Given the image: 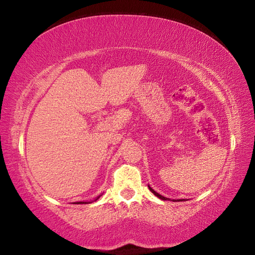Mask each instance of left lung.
Returning a JSON list of instances; mask_svg holds the SVG:
<instances>
[{
	"mask_svg": "<svg viewBox=\"0 0 255 255\" xmlns=\"http://www.w3.org/2000/svg\"><path fill=\"white\" fill-rule=\"evenodd\" d=\"M148 189L150 190V191H152V192L154 193V195H155V196H156L157 198H159V199H162V200H170V199H169V198H165V197H163V196H161V195H159V193H157L156 191H154V190H153L152 188H150V187H149V185H148Z\"/></svg>",
	"mask_w": 255,
	"mask_h": 255,
	"instance_id": "left-lung-1",
	"label": "left lung"
}]
</instances>
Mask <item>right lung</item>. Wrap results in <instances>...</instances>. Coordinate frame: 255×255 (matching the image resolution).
I'll return each mask as SVG.
<instances>
[{"instance_id":"right-lung-1","label":"right lung","mask_w":255,"mask_h":255,"mask_svg":"<svg viewBox=\"0 0 255 255\" xmlns=\"http://www.w3.org/2000/svg\"><path fill=\"white\" fill-rule=\"evenodd\" d=\"M99 197H100V196H99ZM99 197L97 198V199H99ZM97 199H96V200H97ZM76 204H88V202H76Z\"/></svg>"}]
</instances>
